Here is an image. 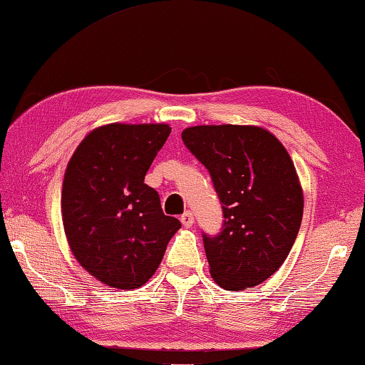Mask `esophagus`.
Here are the masks:
<instances>
[{
	"mask_svg": "<svg viewBox=\"0 0 365 365\" xmlns=\"http://www.w3.org/2000/svg\"><path fill=\"white\" fill-rule=\"evenodd\" d=\"M181 223L182 226H186V228H190V226L194 225V215L192 212H186L181 215Z\"/></svg>",
	"mask_w": 365,
	"mask_h": 365,
	"instance_id": "1",
	"label": "esophagus"
}]
</instances>
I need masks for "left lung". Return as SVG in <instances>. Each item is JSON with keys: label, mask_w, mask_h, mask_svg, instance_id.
Returning a JSON list of instances; mask_svg holds the SVG:
<instances>
[{"label": "left lung", "mask_w": 365, "mask_h": 365, "mask_svg": "<svg viewBox=\"0 0 365 365\" xmlns=\"http://www.w3.org/2000/svg\"><path fill=\"white\" fill-rule=\"evenodd\" d=\"M181 137L210 173L223 205L222 232L202 235L212 278L226 291L264 283L283 265L302 222V187L289 153L257 126H194Z\"/></svg>", "instance_id": "obj_1"}]
</instances>
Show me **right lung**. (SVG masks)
Segmentation results:
<instances>
[{
  "label": "right lung",
  "instance_id": "add662e5",
  "mask_svg": "<svg viewBox=\"0 0 365 365\" xmlns=\"http://www.w3.org/2000/svg\"><path fill=\"white\" fill-rule=\"evenodd\" d=\"M170 133L168 124H106L87 134L66 168L61 213L71 252L111 288L145 284L181 228L143 182Z\"/></svg>",
  "mask_w": 365,
  "mask_h": 365
}]
</instances>
